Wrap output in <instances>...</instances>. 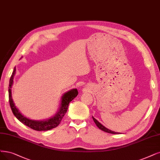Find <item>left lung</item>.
Returning a JSON list of instances; mask_svg holds the SVG:
<instances>
[{"label":"left lung","instance_id":"obj_1","mask_svg":"<svg viewBox=\"0 0 160 160\" xmlns=\"http://www.w3.org/2000/svg\"><path fill=\"white\" fill-rule=\"evenodd\" d=\"M92 119H93L94 122L96 123V125H97V127H98L100 130H102V131H104V132H108V133H111V134H119V132H114V131H111V130H109L108 128H105L103 125H102L101 123H100L99 122H98L93 117H92Z\"/></svg>","mask_w":160,"mask_h":160}]
</instances>
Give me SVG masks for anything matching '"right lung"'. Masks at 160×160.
<instances>
[{"instance_id": "1", "label": "right lung", "mask_w": 160, "mask_h": 160, "mask_svg": "<svg viewBox=\"0 0 160 160\" xmlns=\"http://www.w3.org/2000/svg\"><path fill=\"white\" fill-rule=\"evenodd\" d=\"M15 71H16V68H14L12 74L10 77L9 87H8V98H9L10 106L14 116L21 122H22L23 125H25L28 127L35 130V131H48V130L57 127L59 124L61 123L63 117L64 116L65 113H67L69 103L72 101L74 98H75L77 96V95H78V91H77L76 89H73L64 94L62 99L61 106L60 108V109L58 110V113L56 114V115L54 117H52L51 119L47 121H43L30 120L29 119H27L26 117L23 116L20 113L19 111L18 110V109L16 108V106L13 102L12 98L11 87H12V85L13 78H14V75L15 74Z\"/></svg>"}]
</instances>
